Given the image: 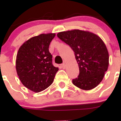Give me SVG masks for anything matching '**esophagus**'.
Segmentation results:
<instances>
[{
  "label": "esophagus",
  "mask_w": 121,
  "mask_h": 121,
  "mask_svg": "<svg viewBox=\"0 0 121 121\" xmlns=\"http://www.w3.org/2000/svg\"><path fill=\"white\" fill-rule=\"evenodd\" d=\"M60 67H61L62 68H63V69H64V68H65V63H63V64H61L60 65Z\"/></svg>",
  "instance_id": "obj_1"
}]
</instances>
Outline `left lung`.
<instances>
[{"label": "left lung", "instance_id": "left-lung-1", "mask_svg": "<svg viewBox=\"0 0 121 121\" xmlns=\"http://www.w3.org/2000/svg\"><path fill=\"white\" fill-rule=\"evenodd\" d=\"M57 36L73 49L78 64L80 74L73 84L84 90L98 86L109 65V54L102 39L95 34L77 29L60 32Z\"/></svg>", "mask_w": 121, "mask_h": 121}]
</instances>
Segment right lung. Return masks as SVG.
<instances>
[{"instance_id":"add662e5","label":"right lung","mask_w":121,"mask_h":121,"mask_svg":"<svg viewBox=\"0 0 121 121\" xmlns=\"http://www.w3.org/2000/svg\"><path fill=\"white\" fill-rule=\"evenodd\" d=\"M55 33L41 34L30 38L20 46L16 68L22 83L35 92L42 91L53 83L58 68L52 64L50 44Z\"/></svg>"}]
</instances>
